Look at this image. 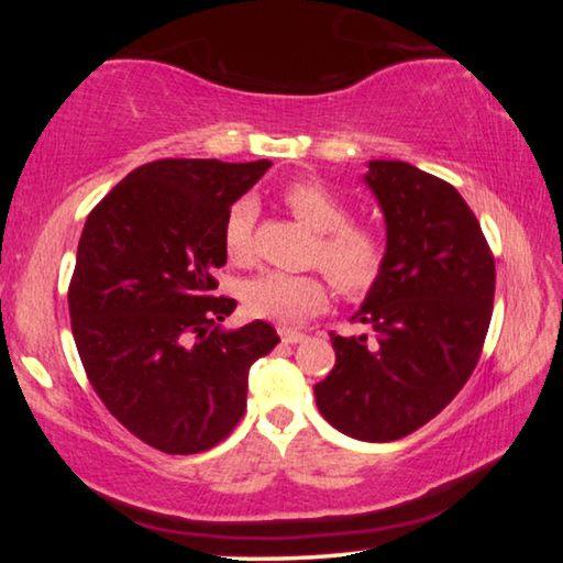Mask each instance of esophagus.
Listing matches in <instances>:
<instances>
[{
  "label": "esophagus",
  "mask_w": 563,
  "mask_h": 563,
  "mask_svg": "<svg viewBox=\"0 0 563 563\" xmlns=\"http://www.w3.org/2000/svg\"><path fill=\"white\" fill-rule=\"evenodd\" d=\"M280 338H283L285 345H295V342L305 340V332L292 330V328H280Z\"/></svg>",
  "instance_id": "obj_1"
}]
</instances>
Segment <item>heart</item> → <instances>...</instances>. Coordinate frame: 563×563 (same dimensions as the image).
<instances>
[{"instance_id":"b5f03b06","label":"heart","mask_w":563,"mask_h":563,"mask_svg":"<svg viewBox=\"0 0 563 563\" xmlns=\"http://www.w3.org/2000/svg\"><path fill=\"white\" fill-rule=\"evenodd\" d=\"M283 203L318 233L310 263L320 265L342 295L362 298L375 288L389 261L387 235L377 225L352 221L345 198L318 178L295 180L283 190ZM255 216L253 198H241L228 208L221 241L225 258L235 265L253 261ZM241 300L255 318L295 322L325 305L328 280L320 273L265 271L241 285Z\"/></svg>"}]
</instances>
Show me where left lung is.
<instances>
[{"mask_svg": "<svg viewBox=\"0 0 563 563\" xmlns=\"http://www.w3.org/2000/svg\"><path fill=\"white\" fill-rule=\"evenodd\" d=\"M389 261L355 322L330 332L335 367L316 385L322 417L362 442L412 434L452 402L482 357L494 305V255L456 188L405 161H369Z\"/></svg>", "mask_w": 563, "mask_h": 563, "instance_id": "obj_1", "label": "left lung"}]
</instances>
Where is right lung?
<instances>
[{"label": "right lung", "mask_w": 563, "mask_h": 563, "mask_svg": "<svg viewBox=\"0 0 563 563\" xmlns=\"http://www.w3.org/2000/svg\"><path fill=\"white\" fill-rule=\"evenodd\" d=\"M271 161H151L113 186L84 225L69 283L76 350L93 393L141 442L198 454L245 412L247 369L278 345L255 320L221 332L235 310L216 298L228 208Z\"/></svg>", "instance_id": "obj_1"}]
</instances>
